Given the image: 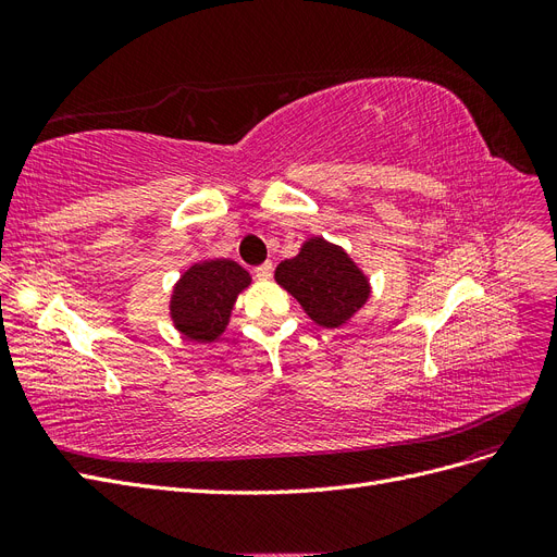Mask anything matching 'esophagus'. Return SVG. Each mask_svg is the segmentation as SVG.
Returning <instances> with one entry per match:
<instances>
[{"mask_svg": "<svg viewBox=\"0 0 557 557\" xmlns=\"http://www.w3.org/2000/svg\"><path fill=\"white\" fill-rule=\"evenodd\" d=\"M256 278H260V281H267V278H272V274H274V264L272 262H264V264H260V267H256Z\"/></svg>", "mask_w": 557, "mask_h": 557, "instance_id": "1", "label": "esophagus"}]
</instances>
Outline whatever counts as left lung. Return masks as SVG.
Masks as SVG:
<instances>
[{
  "label": "left lung",
  "instance_id": "obj_1",
  "mask_svg": "<svg viewBox=\"0 0 557 557\" xmlns=\"http://www.w3.org/2000/svg\"><path fill=\"white\" fill-rule=\"evenodd\" d=\"M274 276L323 327L344 325L369 299V281L348 252L320 237L309 239L293 260H283Z\"/></svg>",
  "mask_w": 557,
  "mask_h": 557
}]
</instances>
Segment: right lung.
Wrapping results in <instances>:
<instances>
[{"label": "right lung", "instance_id": "right-lung-1", "mask_svg": "<svg viewBox=\"0 0 557 557\" xmlns=\"http://www.w3.org/2000/svg\"><path fill=\"white\" fill-rule=\"evenodd\" d=\"M250 283L244 267L232 260L193 264L172 295V320L193 342H213L223 334L237 295Z\"/></svg>", "mask_w": 557, "mask_h": 557}]
</instances>
